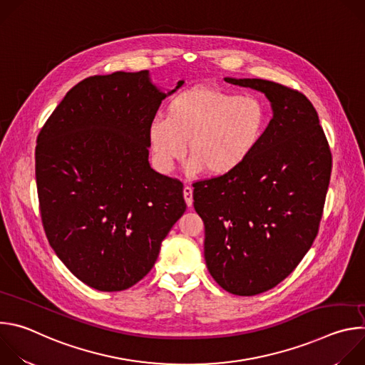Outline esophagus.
<instances>
[{"label":"esophagus","mask_w":365,"mask_h":365,"mask_svg":"<svg viewBox=\"0 0 365 365\" xmlns=\"http://www.w3.org/2000/svg\"><path fill=\"white\" fill-rule=\"evenodd\" d=\"M192 192L193 189L190 186H185L183 187V196H185V200H186V205L190 207L192 203H193V196H192Z\"/></svg>","instance_id":"obj_1"}]
</instances>
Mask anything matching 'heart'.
I'll list each match as a JSON object with an SVG mask.
<instances>
[{
    "mask_svg": "<svg viewBox=\"0 0 365 365\" xmlns=\"http://www.w3.org/2000/svg\"><path fill=\"white\" fill-rule=\"evenodd\" d=\"M269 123L266 103L251 95L197 86L176 95L166 118H154L148 138L155 166L170 172L186 153L189 170L224 176L241 168L262 141Z\"/></svg>",
    "mask_w": 365,
    "mask_h": 365,
    "instance_id": "obj_1",
    "label": "heart"
}]
</instances>
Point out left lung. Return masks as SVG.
Instances as JSON below:
<instances>
[{
    "label": "left lung",
    "instance_id": "1",
    "mask_svg": "<svg viewBox=\"0 0 365 365\" xmlns=\"http://www.w3.org/2000/svg\"><path fill=\"white\" fill-rule=\"evenodd\" d=\"M225 82L263 92L273 118L241 168L193 183V206L214 280L232 294L254 296L283 282L314 244L332 154L303 93L264 79Z\"/></svg>",
    "mask_w": 365,
    "mask_h": 365
}]
</instances>
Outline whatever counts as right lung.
<instances>
[{
    "label": "right lung",
    "mask_w": 365,
    "mask_h": 365,
    "mask_svg": "<svg viewBox=\"0 0 365 365\" xmlns=\"http://www.w3.org/2000/svg\"><path fill=\"white\" fill-rule=\"evenodd\" d=\"M168 93L148 71L75 85L37 135L41 222L62 263L101 292H120L154 266L186 211L183 185L148 163V128Z\"/></svg>",
    "instance_id": "obj_1"
}]
</instances>
